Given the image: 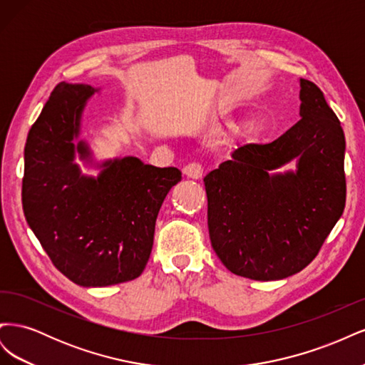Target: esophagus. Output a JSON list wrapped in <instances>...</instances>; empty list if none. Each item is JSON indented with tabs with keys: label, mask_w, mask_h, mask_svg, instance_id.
<instances>
[{
	"label": "esophagus",
	"mask_w": 365,
	"mask_h": 365,
	"mask_svg": "<svg viewBox=\"0 0 365 365\" xmlns=\"http://www.w3.org/2000/svg\"><path fill=\"white\" fill-rule=\"evenodd\" d=\"M182 172H184L185 176H189V178L200 180L202 176L204 168H202V164H200V163H190V164L185 165Z\"/></svg>",
	"instance_id": "34e87169"
}]
</instances>
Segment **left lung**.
<instances>
[{
  "mask_svg": "<svg viewBox=\"0 0 365 365\" xmlns=\"http://www.w3.org/2000/svg\"><path fill=\"white\" fill-rule=\"evenodd\" d=\"M300 86L302 120L267 145L237 148L204 178L212 247L242 277L300 272L344 212V132L323 91L306 79ZM294 158L297 173H272Z\"/></svg>",
  "mask_w": 365,
  "mask_h": 365,
  "instance_id": "8db88e82",
  "label": "left lung"
}]
</instances>
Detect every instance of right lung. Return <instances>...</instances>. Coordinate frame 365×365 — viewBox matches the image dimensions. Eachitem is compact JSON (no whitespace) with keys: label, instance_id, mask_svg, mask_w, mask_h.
<instances>
[{"label":"right lung","instance_id":"1","mask_svg":"<svg viewBox=\"0 0 365 365\" xmlns=\"http://www.w3.org/2000/svg\"><path fill=\"white\" fill-rule=\"evenodd\" d=\"M90 85L61 82L33 123L24 149L23 208L51 263L73 283L97 288L137 279L150 257L164 197L181 181L176 168L125 157L86 178L73 163Z\"/></svg>","mask_w":365,"mask_h":365}]
</instances>
